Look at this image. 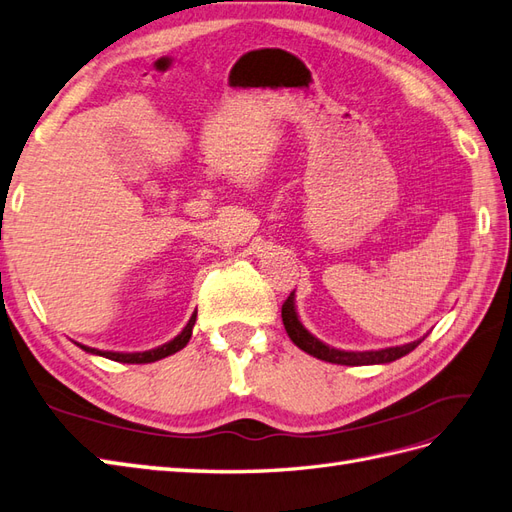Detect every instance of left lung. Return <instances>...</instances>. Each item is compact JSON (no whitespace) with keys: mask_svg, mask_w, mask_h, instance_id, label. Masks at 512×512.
I'll return each instance as SVG.
<instances>
[{"mask_svg":"<svg viewBox=\"0 0 512 512\" xmlns=\"http://www.w3.org/2000/svg\"><path fill=\"white\" fill-rule=\"evenodd\" d=\"M282 323L286 334L291 336V341L304 350L306 354L315 356L319 360H326V363H334V365H347V367H360V365H384V363H393V360L406 356L408 352H413L415 347L426 339L406 343V345H397V347H384V350H376V352H345V350H336V347H330L323 341H319L317 336L310 334L302 321L297 317L295 310V291L286 297V302L282 304Z\"/></svg>","mask_w":512,"mask_h":512,"instance_id":"obj_1","label":"left lung"}]
</instances>
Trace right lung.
<instances>
[{
  "label": "right lung",
  "mask_w": 512,
  "mask_h": 512,
  "mask_svg": "<svg viewBox=\"0 0 512 512\" xmlns=\"http://www.w3.org/2000/svg\"><path fill=\"white\" fill-rule=\"evenodd\" d=\"M195 317L197 313H193V317L189 319V323H186L184 330L176 336V339L160 345V347H154V350H147V352H132V354H123V352H102V350H95V347H86V345H80L84 352L89 354H97V356H104V358H110V360H117V363H132V365H141V363H156V360L160 358H167L171 354L180 352L182 347L189 343L191 334H193V326H195Z\"/></svg>",
  "instance_id": "right-lung-1"
}]
</instances>
